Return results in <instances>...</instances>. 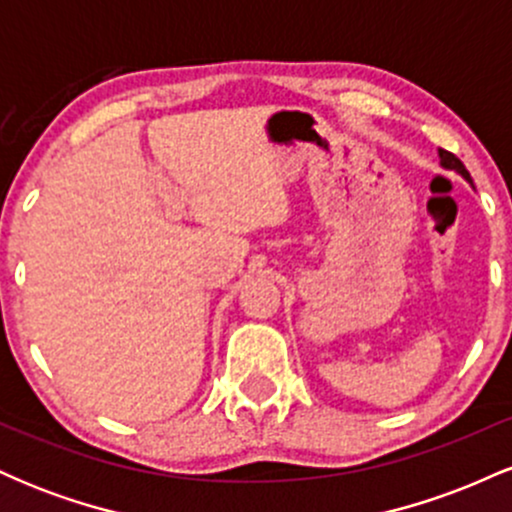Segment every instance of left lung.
I'll list each match as a JSON object with an SVG mask.
<instances>
[{"mask_svg": "<svg viewBox=\"0 0 512 512\" xmlns=\"http://www.w3.org/2000/svg\"><path fill=\"white\" fill-rule=\"evenodd\" d=\"M438 156H440V166H443L445 170H455V173H460L462 178L467 180L469 185H472V178H469L467 168L462 166V161H460V158H457L455 154H450V151H443V149H438Z\"/></svg>", "mask_w": 512, "mask_h": 512, "instance_id": "8db88e82", "label": "left lung"}]
</instances>
